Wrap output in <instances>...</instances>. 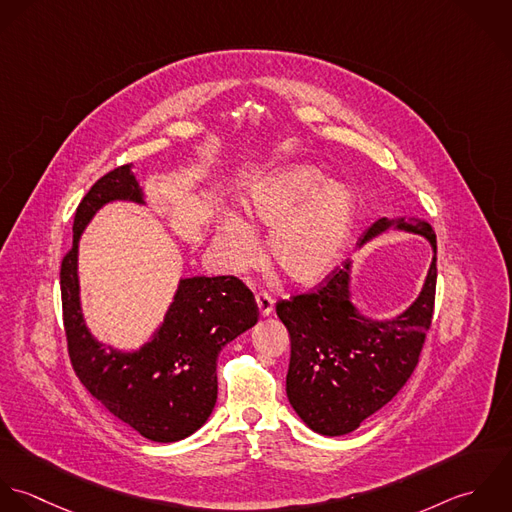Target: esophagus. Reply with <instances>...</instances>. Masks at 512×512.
<instances>
[{
  "mask_svg": "<svg viewBox=\"0 0 512 512\" xmlns=\"http://www.w3.org/2000/svg\"><path fill=\"white\" fill-rule=\"evenodd\" d=\"M255 301H257V308H259V314H261V316L273 314V310H275V299H273L269 293H265V291L257 293V295H255Z\"/></svg>",
  "mask_w": 512,
  "mask_h": 512,
  "instance_id": "obj_1",
  "label": "esophagus"
}]
</instances>
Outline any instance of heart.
Instances as JSON below:
<instances>
[{"instance_id":"b5f03b06","label":"heart","mask_w":512,"mask_h":512,"mask_svg":"<svg viewBox=\"0 0 512 512\" xmlns=\"http://www.w3.org/2000/svg\"><path fill=\"white\" fill-rule=\"evenodd\" d=\"M243 213L227 211L215 225L213 245L229 271H243L259 257L253 229H271L269 261L291 281L310 285L340 261L356 221V194L310 164H291L257 178Z\"/></svg>"}]
</instances>
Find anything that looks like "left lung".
I'll use <instances>...</instances> for the list:
<instances>
[{
	"label": "left lung",
	"instance_id": "left-lung-1",
	"mask_svg": "<svg viewBox=\"0 0 512 512\" xmlns=\"http://www.w3.org/2000/svg\"><path fill=\"white\" fill-rule=\"evenodd\" d=\"M421 235L433 259L417 299L392 318L374 320L352 303L350 263L332 271L314 293L277 303L291 334L287 396L308 427L320 435H346L384 408L413 374L429 330L435 281V231L423 219H378L360 239L390 231Z\"/></svg>",
	"mask_w": 512,
	"mask_h": 512
}]
</instances>
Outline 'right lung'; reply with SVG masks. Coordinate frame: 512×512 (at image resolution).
<instances>
[{"mask_svg": "<svg viewBox=\"0 0 512 512\" xmlns=\"http://www.w3.org/2000/svg\"><path fill=\"white\" fill-rule=\"evenodd\" d=\"M110 202L144 205L132 164L103 176L77 207L73 247L61 263V301L69 356L83 386L142 437L180 441L198 431L217 400L221 348L259 320L253 293L237 277L180 279L174 301L152 338L118 350L89 330L79 287V239Z\"/></svg>", "mask_w": 512, "mask_h": 512, "instance_id": "add662e5", "label": "right lung"}]
</instances>
